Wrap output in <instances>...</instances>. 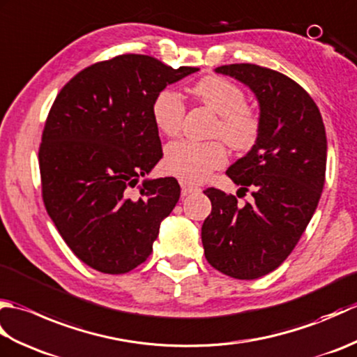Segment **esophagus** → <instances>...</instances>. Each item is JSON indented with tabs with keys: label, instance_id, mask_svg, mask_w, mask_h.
<instances>
[{
	"label": "esophagus",
	"instance_id": "esophagus-1",
	"mask_svg": "<svg viewBox=\"0 0 357 357\" xmlns=\"http://www.w3.org/2000/svg\"><path fill=\"white\" fill-rule=\"evenodd\" d=\"M181 188H183V196H187V195H190V193H196V192H199L201 188L199 187H196V185H190V184H181Z\"/></svg>",
	"mask_w": 357,
	"mask_h": 357
}]
</instances>
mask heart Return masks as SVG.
Masks as SVG:
<instances>
[{
    "label": "heart",
    "mask_w": 357,
    "mask_h": 357,
    "mask_svg": "<svg viewBox=\"0 0 357 357\" xmlns=\"http://www.w3.org/2000/svg\"><path fill=\"white\" fill-rule=\"evenodd\" d=\"M193 96L219 115L215 135L234 150H248L261 132V118L245 104L244 90L222 77H206L192 89ZM185 115L183 96L172 89L159 92L151 104V118L164 135H178ZM227 162L222 142H196L181 139L165 149L164 169L183 183H201L208 174Z\"/></svg>",
    "instance_id": "b5f03b06"
}]
</instances>
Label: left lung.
I'll return each instance as SVG.
<instances>
[{
  "label": "left lung",
  "mask_w": 357,
  "mask_h": 357,
  "mask_svg": "<svg viewBox=\"0 0 357 357\" xmlns=\"http://www.w3.org/2000/svg\"><path fill=\"white\" fill-rule=\"evenodd\" d=\"M245 84L259 104L255 146L227 170L244 206L233 195L207 188L211 213L202 224L206 259L224 275L252 280L268 275L293 252L312 219L325 183L327 136L317 109L298 82L256 64L215 69Z\"/></svg>",
  "instance_id": "8db88e82"
}]
</instances>
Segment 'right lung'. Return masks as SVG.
I'll use <instances>...</instances> for the list:
<instances>
[{
	"label": "right lung",
	"instance_id": "1",
	"mask_svg": "<svg viewBox=\"0 0 357 357\" xmlns=\"http://www.w3.org/2000/svg\"><path fill=\"white\" fill-rule=\"evenodd\" d=\"M198 70L128 53L81 70L58 93L38 153L43 199L66 244L89 267L121 275L150 256L181 195L174 178H147L162 158L151 104ZM133 186L140 190L136 200Z\"/></svg>",
	"mask_w": 357,
	"mask_h": 357
}]
</instances>
